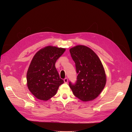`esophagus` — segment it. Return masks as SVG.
<instances>
[{"label":"esophagus","instance_id":"esophagus-1","mask_svg":"<svg viewBox=\"0 0 132 132\" xmlns=\"http://www.w3.org/2000/svg\"><path fill=\"white\" fill-rule=\"evenodd\" d=\"M64 81L65 83H67L68 82V79L67 78H66L64 79Z\"/></svg>","mask_w":132,"mask_h":132}]
</instances>
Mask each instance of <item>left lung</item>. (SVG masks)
<instances>
[{"mask_svg":"<svg viewBox=\"0 0 132 132\" xmlns=\"http://www.w3.org/2000/svg\"><path fill=\"white\" fill-rule=\"evenodd\" d=\"M78 74L75 84L69 86L75 96L84 102L97 97L106 84L104 69L98 57L85 45L75 46L70 50Z\"/></svg>","mask_w":132,"mask_h":132,"instance_id":"8db88e82","label":"left lung"}]
</instances>
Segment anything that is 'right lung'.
<instances>
[{
  "label": "right lung",
  "instance_id": "1",
  "mask_svg": "<svg viewBox=\"0 0 132 132\" xmlns=\"http://www.w3.org/2000/svg\"><path fill=\"white\" fill-rule=\"evenodd\" d=\"M65 50L64 48L47 46L35 54L27 71V81L29 91L37 99H50L64 83L55 64Z\"/></svg>",
  "mask_w": 132,
  "mask_h": 132
}]
</instances>
